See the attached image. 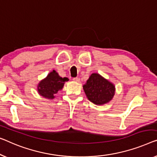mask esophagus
I'll return each mask as SVG.
<instances>
[{"mask_svg": "<svg viewBox=\"0 0 157 157\" xmlns=\"http://www.w3.org/2000/svg\"><path fill=\"white\" fill-rule=\"evenodd\" d=\"M72 80L75 82H79V80H80V79H79V78H74L73 79H72Z\"/></svg>", "mask_w": 157, "mask_h": 157, "instance_id": "esophagus-1", "label": "esophagus"}]
</instances>
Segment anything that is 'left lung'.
Wrapping results in <instances>:
<instances>
[{
  "label": "left lung",
  "instance_id": "1",
  "mask_svg": "<svg viewBox=\"0 0 157 157\" xmlns=\"http://www.w3.org/2000/svg\"><path fill=\"white\" fill-rule=\"evenodd\" d=\"M84 91L90 101L97 105L109 102L115 94V86L97 73L91 75L83 85Z\"/></svg>",
  "mask_w": 157,
  "mask_h": 157
}]
</instances>
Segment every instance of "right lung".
I'll list each match as a JSON object with an SVG mask.
<instances>
[{"label": "right lung", "mask_w": 157, "mask_h": 157, "mask_svg": "<svg viewBox=\"0 0 157 157\" xmlns=\"http://www.w3.org/2000/svg\"><path fill=\"white\" fill-rule=\"evenodd\" d=\"M67 78H61L55 71L49 73L46 78L40 82L38 85V92L42 97L52 99L58 90H62Z\"/></svg>", "instance_id": "1"}]
</instances>
